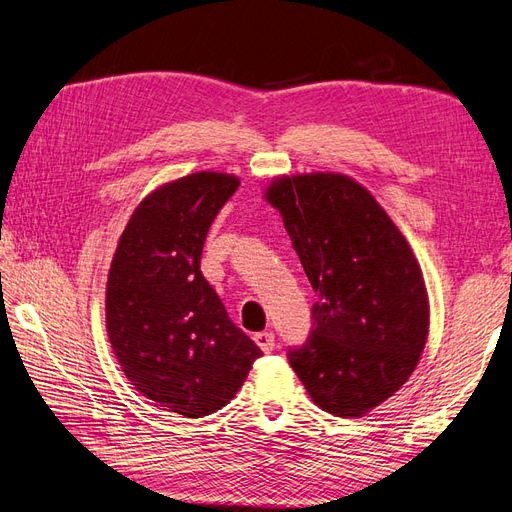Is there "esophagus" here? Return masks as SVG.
Wrapping results in <instances>:
<instances>
[{
  "instance_id": "1",
  "label": "esophagus",
  "mask_w": 512,
  "mask_h": 512,
  "mask_svg": "<svg viewBox=\"0 0 512 512\" xmlns=\"http://www.w3.org/2000/svg\"><path fill=\"white\" fill-rule=\"evenodd\" d=\"M254 342L262 352H271L275 348V335L271 331H262L254 335Z\"/></svg>"
}]
</instances>
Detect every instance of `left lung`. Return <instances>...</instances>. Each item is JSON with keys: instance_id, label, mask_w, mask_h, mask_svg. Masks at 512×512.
<instances>
[{"instance_id": "8db88e82", "label": "left lung", "mask_w": 512, "mask_h": 512, "mask_svg": "<svg viewBox=\"0 0 512 512\" xmlns=\"http://www.w3.org/2000/svg\"><path fill=\"white\" fill-rule=\"evenodd\" d=\"M318 299L312 333L290 348L314 404L363 416L406 384L429 333V299L412 247L359 181L284 175L265 190Z\"/></svg>"}]
</instances>
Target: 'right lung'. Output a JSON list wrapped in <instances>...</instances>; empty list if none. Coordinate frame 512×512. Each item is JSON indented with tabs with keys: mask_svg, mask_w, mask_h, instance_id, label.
Masks as SVG:
<instances>
[{
	"mask_svg": "<svg viewBox=\"0 0 512 512\" xmlns=\"http://www.w3.org/2000/svg\"><path fill=\"white\" fill-rule=\"evenodd\" d=\"M237 188L211 170L160 185L134 209L108 271L106 331L123 374L188 418L224 408L262 354L200 273L209 226Z\"/></svg>",
	"mask_w": 512,
	"mask_h": 512,
	"instance_id": "right-lung-1",
	"label": "right lung"
}]
</instances>
